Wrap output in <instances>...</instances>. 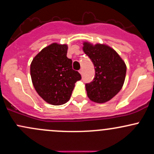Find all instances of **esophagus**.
Instances as JSON below:
<instances>
[{"label": "esophagus", "instance_id": "esophagus-1", "mask_svg": "<svg viewBox=\"0 0 154 154\" xmlns=\"http://www.w3.org/2000/svg\"><path fill=\"white\" fill-rule=\"evenodd\" d=\"M79 72H80L81 74H83V70H82V69H80V70H79Z\"/></svg>", "mask_w": 154, "mask_h": 154}]
</instances>
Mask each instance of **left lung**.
I'll list each match as a JSON object with an SVG mask.
<instances>
[{"instance_id":"left-lung-1","label":"left lung","mask_w":154,"mask_h":154,"mask_svg":"<svg viewBox=\"0 0 154 154\" xmlns=\"http://www.w3.org/2000/svg\"><path fill=\"white\" fill-rule=\"evenodd\" d=\"M83 45L84 52L95 67L94 80L85 84L87 95L94 102H108L122 88L126 77V64L117 52L107 45H93L88 42Z\"/></svg>"}]
</instances>
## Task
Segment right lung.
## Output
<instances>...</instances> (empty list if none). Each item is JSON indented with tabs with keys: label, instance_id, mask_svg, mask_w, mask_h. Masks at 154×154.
<instances>
[{
	"label": "right lung",
	"instance_id": "obj_1",
	"mask_svg": "<svg viewBox=\"0 0 154 154\" xmlns=\"http://www.w3.org/2000/svg\"><path fill=\"white\" fill-rule=\"evenodd\" d=\"M67 50L66 45L53 43L38 52L30 64V76L36 92L53 105L68 102L74 84L82 78L72 69V60L66 56Z\"/></svg>",
	"mask_w": 154,
	"mask_h": 154
}]
</instances>
